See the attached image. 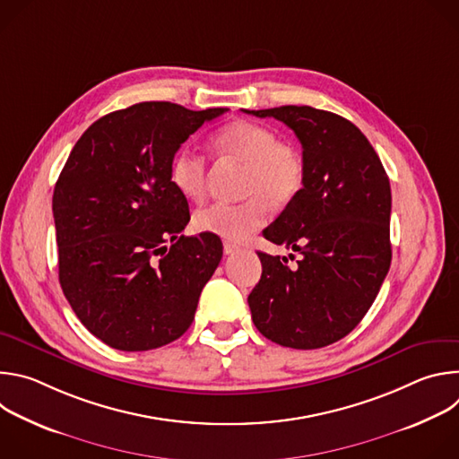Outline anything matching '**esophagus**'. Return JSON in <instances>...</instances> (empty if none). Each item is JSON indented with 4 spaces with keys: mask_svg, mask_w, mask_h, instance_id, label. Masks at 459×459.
<instances>
[{
    "mask_svg": "<svg viewBox=\"0 0 459 459\" xmlns=\"http://www.w3.org/2000/svg\"><path fill=\"white\" fill-rule=\"evenodd\" d=\"M238 250H239V247H238V245L229 243V241H225V243H223V252H225L227 255H230V254H234V252H238Z\"/></svg>",
    "mask_w": 459,
    "mask_h": 459,
    "instance_id": "1",
    "label": "esophagus"
}]
</instances>
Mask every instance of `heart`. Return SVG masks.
I'll return each instance as SVG.
<instances>
[{"mask_svg":"<svg viewBox=\"0 0 459 459\" xmlns=\"http://www.w3.org/2000/svg\"><path fill=\"white\" fill-rule=\"evenodd\" d=\"M216 156L245 163L241 186L248 195L239 204H211L194 214V229L229 241H241L264 227L271 205L287 207L301 194L307 165L301 151L278 140L273 128L247 119L221 126L212 138ZM172 186L186 200L204 198L207 185L205 158L181 149L169 167Z\"/></svg>","mask_w":459,"mask_h":459,"instance_id":"b5f03b06","label":"heart"}]
</instances>
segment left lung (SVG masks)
I'll use <instances>...</instances> for the list:
<instances>
[{
    "label": "left lung",
    "instance_id": "left-lung-1",
    "mask_svg": "<svg viewBox=\"0 0 459 459\" xmlns=\"http://www.w3.org/2000/svg\"><path fill=\"white\" fill-rule=\"evenodd\" d=\"M245 112L292 128L307 165L301 194L264 230L299 259L289 267L287 257L257 252L264 271L248 294L252 321L283 347L336 343L363 319L390 267L388 176L361 130L334 112L307 105Z\"/></svg>",
    "mask_w": 459,
    "mask_h": 459
}]
</instances>
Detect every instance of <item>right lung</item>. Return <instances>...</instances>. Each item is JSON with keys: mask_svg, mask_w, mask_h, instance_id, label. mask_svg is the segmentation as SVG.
Returning <instances> with one entry per match:
<instances>
[{"mask_svg": "<svg viewBox=\"0 0 459 459\" xmlns=\"http://www.w3.org/2000/svg\"><path fill=\"white\" fill-rule=\"evenodd\" d=\"M229 108L143 101L94 121L52 195L59 285L87 331L112 349L163 347L190 326L223 255L218 236H183L190 214L170 160Z\"/></svg>", "mask_w": 459, "mask_h": 459, "instance_id": "1", "label": "right lung"}]
</instances>
